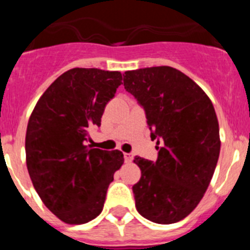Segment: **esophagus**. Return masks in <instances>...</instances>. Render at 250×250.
<instances>
[{
	"label": "esophagus",
	"mask_w": 250,
	"mask_h": 250,
	"mask_svg": "<svg viewBox=\"0 0 250 250\" xmlns=\"http://www.w3.org/2000/svg\"><path fill=\"white\" fill-rule=\"evenodd\" d=\"M132 158H134V156H132V154H130V152H125V154H124V159H125V161H126V163L131 161Z\"/></svg>",
	"instance_id": "obj_1"
}]
</instances>
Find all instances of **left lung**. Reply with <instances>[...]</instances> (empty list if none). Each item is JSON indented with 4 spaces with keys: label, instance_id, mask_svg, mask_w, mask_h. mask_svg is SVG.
Returning <instances> with one entry per match:
<instances>
[{
    "label": "left lung",
    "instance_id": "8db88e82",
    "mask_svg": "<svg viewBox=\"0 0 250 250\" xmlns=\"http://www.w3.org/2000/svg\"><path fill=\"white\" fill-rule=\"evenodd\" d=\"M124 86L144 109L158 159L136 156L134 187L139 214L158 224L184 219L199 204L220 152L219 125L205 92L170 66L126 71Z\"/></svg>",
    "mask_w": 250,
    "mask_h": 250
}]
</instances>
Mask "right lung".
I'll list each match as a JSON object with an SVG mask.
<instances>
[{
	"label": "right lung",
	"mask_w": 250,
	"mask_h": 250,
	"mask_svg": "<svg viewBox=\"0 0 250 250\" xmlns=\"http://www.w3.org/2000/svg\"><path fill=\"white\" fill-rule=\"evenodd\" d=\"M121 80L119 71L71 68L43 92L28 120L30 178L43 204L67 224H83L103 211L107 188L124 163L119 150L85 145Z\"/></svg>",
	"instance_id": "add662e5"
}]
</instances>
